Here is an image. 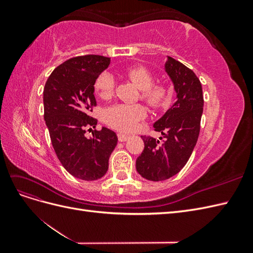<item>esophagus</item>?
<instances>
[{
	"instance_id": "obj_1",
	"label": "esophagus",
	"mask_w": 253,
	"mask_h": 253,
	"mask_svg": "<svg viewBox=\"0 0 253 253\" xmlns=\"http://www.w3.org/2000/svg\"><path fill=\"white\" fill-rule=\"evenodd\" d=\"M127 139H128V136H127V135L122 134V133H119V134H118V140H119V141L124 142V141H126V140H127Z\"/></svg>"
}]
</instances>
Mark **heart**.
I'll use <instances>...</instances> for the list:
<instances>
[{
	"label": "heart",
	"mask_w": 253,
	"mask_h": 253,
	"mask_svg": "<svg viewBox=\"0 0 253 253\" xmlns=\"http://www.w3.org/2000/svg\"><path fill=\"white\" fill-rule=\"evenodd\" d=\"M127 78L140 90V98L151 108H162L170 99V89L163 83H154V76L142 66H134L126 72ZM115 81L113 76L104 72L97 78L95 89L101 98H110L114 93ZM147 115L141 104L118 103L108 108L104 112V121L112 127L121 132H129L136 126L137 122Z\"/></svg>",
	"instance_id": "obj_1"
}]
</instances>
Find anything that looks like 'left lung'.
<instances>
[{
	"mask_svg": "<svg viewBox=\"0 0 253 253\" xmlns=\"http://www.w3.org/2000/svg\"><path fill=\"white\" fill-rule=\"evenodd\" d=\"M176 91L177 100L154 124L163 137L159 141L141 136L144 149L136 159V170L152 181L166 180L177 174L192 154L201 129L204 108L202 83L192 70L168 57L165 65Z\"/></svg>",
	"mask_w": 253,
	"mask_h": 253,
	"instance_id": "obj_1",
	"label": "left lung"
}]
</instances>
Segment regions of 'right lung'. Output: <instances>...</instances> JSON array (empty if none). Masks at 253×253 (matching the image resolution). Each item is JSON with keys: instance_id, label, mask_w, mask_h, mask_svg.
I'll use <instances>...</instances> for the list:
<instances>
[{"instance_id": "add662e5", "label": "right lung", "mask_w": 253, "mask_h": 253, "mask_svg": "<svg viewBox=\"0 0 253 253\" xmlns=\"http://www.w3.org/2000/svg\"><path fill=\"white\" fill-rule=\"evenodd\" d=\"M111 59L85 55L68 59L50 74L43 90L44 120L53 150L64 169L82 180H97L109 169V158L117 135L108 127L93 130L97 119L95 82ZM92 137L85 135L86 128Z\"/></svg>"}]
</instances>
